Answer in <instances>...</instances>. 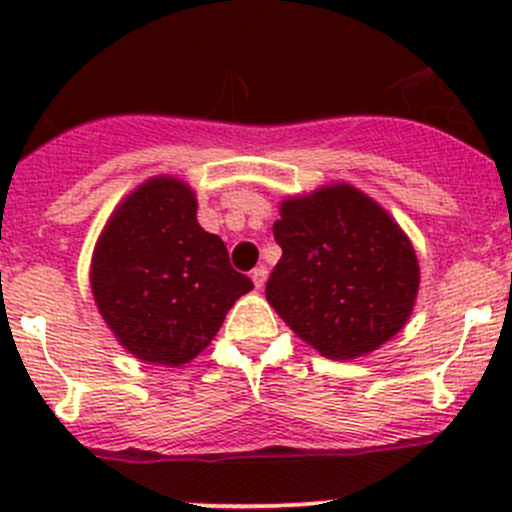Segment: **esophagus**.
<instances>
[{"label": "esophagus", "instance_id": "obj_1", "mask_svg": "<svg viewBox=\"0 0 512 512\" xmlns=\"http://www.w3.org/2000/svg\"><path fill=\"white\" fill-rule=\"evenodd\" d=\"M252 282H255V287L257 289H262L265 287V282H267V267H255V270H252Z\"/></svg>", "mask_w": 512, "mask_h": 512}]
</instances>
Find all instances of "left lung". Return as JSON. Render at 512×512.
Segmentation results:
<instances>
[{
    "mask_svg": "<svg viewBox=\"0 0 512 512\" xmlns=\"http://www.w3.org/2000/svg\"><path fill=\"white\" fill-rule=\"evenodd\" d=\"M272 232L282 247L267 302L329 359L374 352L409 319L418 262L386 210L352 185L285 200Z\"/></svg>",
    "mask_w": 512,
    "mask_h": 512,
    "instance_id": "obj_1",
    "label": "left lung"
}]
</instances>
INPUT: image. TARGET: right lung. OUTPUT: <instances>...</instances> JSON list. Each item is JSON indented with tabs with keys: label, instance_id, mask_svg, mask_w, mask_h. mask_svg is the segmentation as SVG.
Masks as SVG:
<instances>
[{
	"label": "right lung",
	"instance_id": "obj_1",
	"mask_svg": "<svg viewBox=\"0 0 512 512\" xmlns=\"http://www.w3.org/2000/svg\"><path fill=\"white\" fill-rule=\"evenodd\" d=\"M195 195L153 178L128 195L98 240L91 289L118 342L151 364L180 366L218 334L227 309L252 289L225 242L195 218Z\"/></svg>",
	"mask_w": 512,
	"mask_h": 512
}]
</instances>
